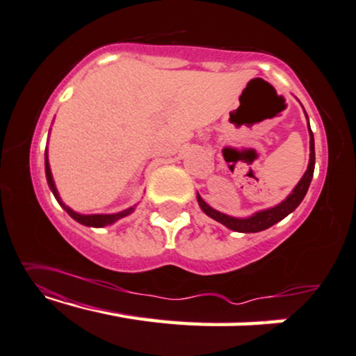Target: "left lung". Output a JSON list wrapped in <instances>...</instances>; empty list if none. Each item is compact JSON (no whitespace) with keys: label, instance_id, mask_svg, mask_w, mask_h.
<instances>
[{"label":"left lung","instance_id":"1","mask_svg":"<svg viewBox=\"0 0 356 356\" xmlns=\"http://www.w3.org/2000/svg\"><path fill=\"white\" fill-rule=\"evenodd\" d=\"M307 116V113H305ZM309 120V116H307ZM309 131H310V161H309V168L302 179L299 180V184L296 185V188L293 190L288 198H286L283 203H280L275 206V208L270 209H264L259 211L256 214H252L251 217H246V219H238V217H232L227 214H222V212L212 209L209 204H206V201L201 198V196L196 193V200H198L200 208L203 209L206 216H209L211 219H214L217 222H220L222 225H225L227 229H230L233 232H241V233H256V232H262L268 227H272L277 224V222L283 220L286 216L291 214L297 206L302 203L304 196L307 195V190L310 187L312 177H314V171H315V140H314V132L310 129L309 124Z\"/></svg>","mask_w":356,"mask_h":356}]
</instances>
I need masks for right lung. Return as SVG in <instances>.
<instances>
[{
    "label": "right lung",
    "instance_id": "add662e5",
    "mask_svg": "<svg viewBox=\"0 0 356 356\" xmlns=\"http://www.w3.org/2000/svg\"><path fill=\"white\" fill-rule=\"evenodd\" d=\"M44 166H46V179H47V184H49V188L52 190V193H54L56 200L59 201V204L62 206L63 209L67 211V214L70 216L72 219H75L76 222H79V224L88 225V227H105V225L113 224V222L121 219V217L131 214V212L134 211V208H129V209H126V211L116 212V214H91V216L78 214V212H75L73 209L68 208L67 204L62 203V200H60V196H59V192H57V188H56L54 179H52L51 168H49V161H47V150H46V153H44Z\"/></svg>",
    "mask_w": 356,
    "mask_h": 356
}]
</instances>
